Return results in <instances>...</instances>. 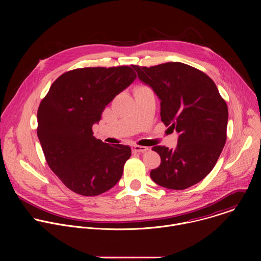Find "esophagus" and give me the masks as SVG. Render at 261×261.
<instances>
[{
    "instance_id": "esophagus-1",
    "label": "esophagus",
    "mask_w": 261,
    "mask_h": 261,
    "mask_svg": "<svg viewBox=\"0 0 261 261\" xmlns=\"http://www.w3.org/2000/svg\"><path fill=\"white\" fill-rule=\"evenodd\" d=\"M132 150L136 153H144L148 150V147L146 146H141V145H133L132 146Z\"/></svg>"
}]
</instances>
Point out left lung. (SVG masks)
Wrapping results in <instances>:
<instances>
[{"instance_id":"1","label":"left lung","mask_w":261,"mask_h":261,"mask_svg":"<svg viewBox=\"0 0 261 261\" xmlns=\"http://www.w3.org/2000/svg\"><path fill=\"white\" fill-rule=\"evenodd\" d=\"M132 68L161 101V121L178 134L175 148L153 147L161 164L150 175L164 188L187 189L212 171L224 147L227 105L206 74L189 65L170 62Z\"/></svg>"}]
</instances>
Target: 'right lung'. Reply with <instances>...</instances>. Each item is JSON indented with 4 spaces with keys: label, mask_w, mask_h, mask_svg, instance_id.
Segmentation results:
<instances>
[{
    "label": "right lung",
    "mask_w": 261,
    "mask_h": 261,
    "mask_svg": "<svg viewBox=\"0 0 261 261\" xmlns=\"http://www.w3.org/2000/svg\"><path fill=\"white\" fill-rule=\"evenodd\" d=\"M136 79L131 67L68 71L41 101L37 121L46 162L67 188L96 196L120 180L131 156L129 145H110L93 135L105 106Z\"/></svg>",
    "instance_id": "right-lung-1"
}]
</instances>
